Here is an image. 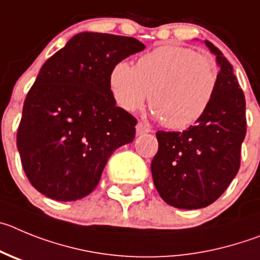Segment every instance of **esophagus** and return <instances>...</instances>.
<instances>
[{"label":"esophagus","mask_w":260,"mask_h":260,"mask_svg":"<svg viewBox=\"0 0 260 260\" xmlns=\"http://www.w3.org/2000/svg\"><path fill=\"white\" fill-rule=\"evenodd\" d=\"M150 127L147 124H145V123H142V121H139L137 125H136V132H137V135H144V133L150 132Z\"/></svg>","instance_id":"1"}]
</instances>
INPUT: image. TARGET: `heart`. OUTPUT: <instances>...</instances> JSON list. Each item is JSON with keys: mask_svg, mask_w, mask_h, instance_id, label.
<instances>
[{"mask_svg": "<svg viewBox=\"0 0 260 260\" xmlns=\"http://www.w3.org/2000/svg\"><path fill=\"white\" fill-rule=\"evenodd\" d=\"M219 69L214 58L181 46H163L142 55L136 67L119 62L110 74V88L125 111L150 105L162 124L182 129L209 109L216 92Z\"/></svg>", "mask_w": 260, "mask_h": 260, "instance_id": "1", "label": "heart"}]
</instances>
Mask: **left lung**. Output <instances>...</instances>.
<instances>
[{"label": "left lung", "mask_w": 260, "mask_h": 260, "mask_svg": "<svg viewBox=\"0 0 260 260\" xmlns=\"http://www.w3.org/2000/svg\"><path fill=\"white\" fill-rule=\"evenodd\" d=\"M205 44L220 67L214 98L188 129L156 132L159 147L151 162L159 196L184 210L206 207L225 191L240 170L246 135V102L232 64L214 44Z\"/></svg>", "instance_id": "obj_1"}]
</instances>
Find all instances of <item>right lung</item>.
I'll return each instance as SVG.
<instances>
[{"label": "right lung", "mask_w": 260, "mask_h": 260, "mask_svg": "<svg viewBox=\"0 0 260 260\" xmlns=\"http://www.w3.org/2000/svg\"><path fill=\"white\" fill-rule=\"evenodd\" d=\"M144 49L133 37L81 32L44 63L16 135L23 170L40 193L63 202L84 198L111 154L133 141L137 120L116 106L110 74Z\"/></svg>", "instance_id": "add662e5"}]
</instances>
